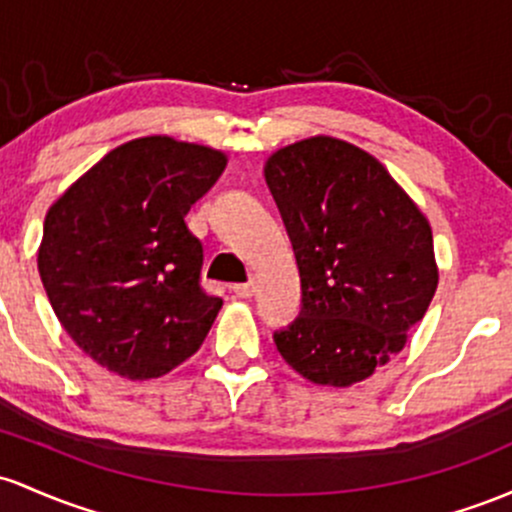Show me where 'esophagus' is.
<instances>
[{"label": "esophagus", "mask_w": 512, "mask_h": 512, "mask_svg": "<svg viewBox=\"0 0 512 512\" xmlns=\"http://www.w3.org/2000/svg\"><path fill=\"white\" fill-rule=\"evenodd\" d=\"M233 294L238 296V299H252V294H255V282L235 284L233 286Z\"/></svg>", "instance_id": "34e87169"}]
</instances>
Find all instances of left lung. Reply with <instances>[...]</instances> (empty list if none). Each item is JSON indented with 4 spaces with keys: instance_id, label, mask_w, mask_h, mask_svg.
<instances>
[{
    "instance_id": "1",
    "label": "left lung",
    "mask_w": 512,
    "mask_h": 512,
    "mask_svg": "<svg viewBox=\"0 0 512 512\" xmlns=\"http://www.w3.org/2000/svg\"><path fill=\"white\" fill-rule=\"evenodd\" d=\"M301 277V311L274 345L320 386H352L403 350L437 289L432 230L376 157L316 136L265 165Z\"/></svg>"
}]
</instances>
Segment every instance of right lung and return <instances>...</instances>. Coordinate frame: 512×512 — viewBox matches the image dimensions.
Returning <instances> with one entry per match:
<instances>
[{"label":"right lung","instance_id":"1","mask_svg":"<svg viewBox=\"0 0 512 512\" xmlns=\"http://www.w3.org/2000/svg\"><path fill=\"white\" fill-rule=\"evenodd\" d=\"M226 155L167 136L104 155L50 206L38 272L63 328L109 372H172L209 335L223 301L201 286L204 247L187 216Z\"/></svg>","mask_w":512,"mask_h":512}]
</instances>
